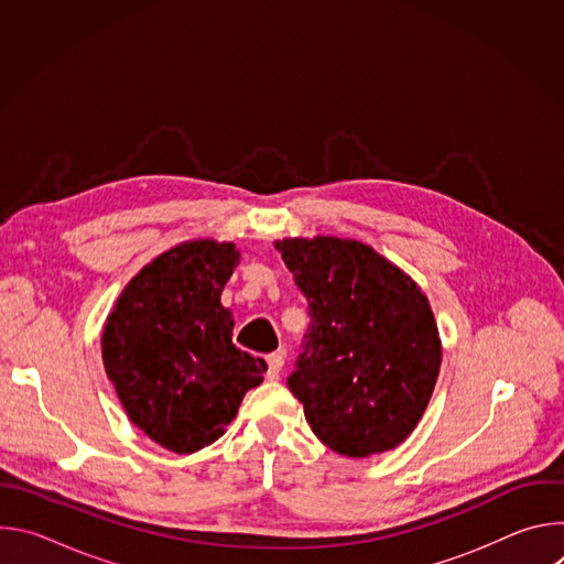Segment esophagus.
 Instances as JSON below:
<instances>
[{
  "mask_svg": "<svg viewBox=\"0 0 564 564\" xmlns=\"http://www.w3.org/2000/svg\"><path fill=\"white\" fill-rule=\"evenodd\" d=\"M265 361H268V379H276L281 368H283V350L268 355Z\"/></svg>",
  "mask_w": 564,
  "mask_h": 564,
  "instance_id": "1",
  "label": "esophagus"
}]
</instances>
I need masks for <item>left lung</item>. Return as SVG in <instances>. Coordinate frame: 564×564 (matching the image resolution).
Returning a JSON list of instances; mask_svg holds the SVG:
<instances>
[{"instance_id":"8db88e82","label":"left lung","mask_w":564,"mask_h":564,"mask_svg":"<svg viewBox=\"0 0 564 564\" xmlns=\"http://www.w3.org/2000/svg\"><path fill=\"white\" fill-rule=\"evenodd\" d=\"M274 248L310 305L288 386L312 433L348 457L397 448L420 424L442 366L426 294L352 238H283Z\"/></svg>"}]
</instances>
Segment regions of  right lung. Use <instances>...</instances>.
Masks as SVG:
<instances>
[{"mask_svg":"<svg viewBox=\"0 0 564 564\" xmlns=\"http://www.w3.org/2000/svg\"><path fill=\"white\" fill-rule=\"evenodd\" d=\"M238 261L234 243L185 240L147 263L107 316V377L127 417L167 451L216 442L268 370L231 344L220 292Z\"/></svg>","mask_w":564,"mask_h":564,"instance_id":"add662e5","label":"right lung"}]
</instances>
